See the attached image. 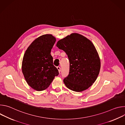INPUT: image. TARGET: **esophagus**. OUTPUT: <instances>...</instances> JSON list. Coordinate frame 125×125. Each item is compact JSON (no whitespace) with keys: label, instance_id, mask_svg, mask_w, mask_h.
<instances>
[{"label":"esophagus","instance_id":"esophagus-1","mask_svg":"<svg viewBox=\"0 0 125 125\" xmlns=\"http://www.w3.org/2000/svg\"><path fill=\"white\" fill-rule=\"evenodd\" d=\"M57 69H58V70L59 71V72L60 73L61 72V68H60V67L58 66V67H57Z\"/></svg>","mask_w":125,"mask_h":125}]
</instances>
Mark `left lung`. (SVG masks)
<instances>
[{
    "label": "left lung",
    "instance_id": "obj_1",
    "mask_svg": "<svg viewBox=\"0 0 125 125\" xmlns=\"http://www.w3.org/2000/svg\"><path fill=\"white\" fill-rule=\"evenodd\" d=\"M56 46L66 52L69 60V74L63 80L67 87L81 92L92 85L99 73L100 60L92 42L74 33L59 40Z\"/></svg>",
    "mask_w": 125,
    "mask_h": 125
}]
</instances>
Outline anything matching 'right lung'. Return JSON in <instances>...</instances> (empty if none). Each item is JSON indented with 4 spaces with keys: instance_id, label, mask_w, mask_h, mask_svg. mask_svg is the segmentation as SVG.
<instances>
[{
    "instance_id": "right-lung-1",
    "label": "right lung",
    "mask_w": 125,
    "mask_h": 125,
    "mask_svg": "<svg viewBox=\"0 0 125 125\" xmlns=\"http://www.w3.org/2000/svg\"><path fill=\"white\" fill-rule=\"evenodd\" d=\"M55 42L56 39L52 35H42L35 39L25 53L22 72L28 84L34 90H45L59 75L50 54Z\"/></svg>"
}]
</instances>
